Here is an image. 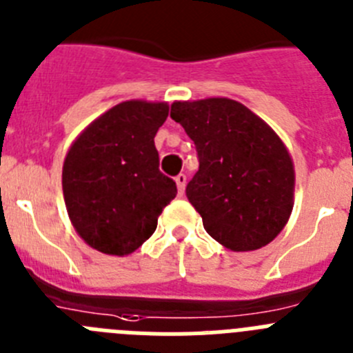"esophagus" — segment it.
<instances>
[{
    "label": "esophagus",
    "instance_id": "1",
    "mask_svg": "<svg viewBox=\"0 0 353 353\" xmlns=\"http://www.w3.org/2000/svg\"><path fill=\"white\" fill-rule=\"evenodd\" d=\"M176 184H177V192H179V195H183L184 188H186V176H184V174L176 176Z\"/></svg>",
    "mask_w": 353,
    "mask_h": 353
}]
</instances>
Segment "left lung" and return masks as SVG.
<instances>
[{
    "mask_svg": "<svg viewBox=\"0 0 353 353\" xmlns=\"http://www.w3.org/2000/svg\"><path fill=\"white\" fill-rule=\"evenodd\" d=\"M170 117L195 144L186 196L205 232L232 252L271 243L294 205V165L278 135L228 98L174 101Z\"/></svg>",
    "mask_w": 353,
    "mask_h": 353,
    "instance_id": "obj_1",
    "label": "left lung"
}]
</instances>
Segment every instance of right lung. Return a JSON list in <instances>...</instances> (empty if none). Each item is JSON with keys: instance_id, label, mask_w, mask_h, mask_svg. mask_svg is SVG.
<instances>
[{"instance_id": "add662e5", "label": "right lung", "mask_w": 353, "mask_h": 353, "mask_svg": "<svg viewBox=\"0 0 353 353\" xmlns=\"http://www.w3.org/2000/svg\"><path fill=\"white\" fill-rule=\"evenodd\" d=\"M167 103L123 101L91 123L63 165L66 211L79 236L107 255H128L157 230L158 216L176 196L160 172L154 135Z\"/></svg>"}]
</instances>
